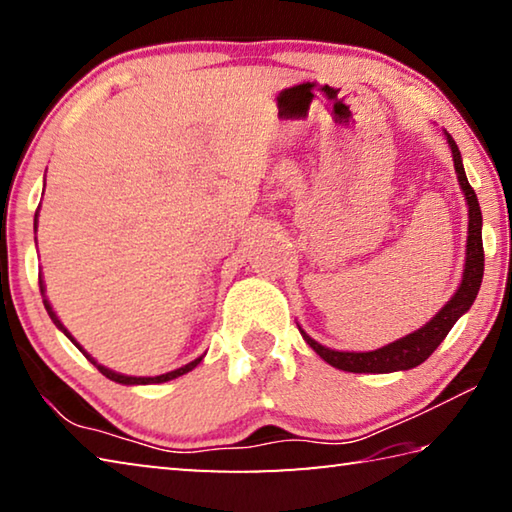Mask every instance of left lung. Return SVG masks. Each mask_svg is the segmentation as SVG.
<instances>
[{"mask_svg": "<svg viewBox=\"0 0 512 512\" xmlns=\"http://www.w3.org/2000/svg\"><path fill=\"white\" fill-rule=\"evenodd\" d=\"M447 135V142L452 146L454 153V167L458 173V183H461L463 194L467 198V207H470V225H467V257H465V273L463 282L454 298L447 302V305L433 316L427 325L418 332H413L404 339L395 341L391 345H384V348L372 350V352H336L329 350L325 345L316 343L311 336H307L300 329L302 339L309 343V348H314L320 359H325L329 366L345 370V372H397V370H409L420 366L422 361H427L433 350L438 348L440 343L445 341L449 329L461 318L467 309L472 307V302L479 293L481 280H483V239H481V207L479 198H476L472 185L467 183L461 151L454 142V137Z\"/></svg>", "mask_w": 512, "mask_h": 512, "instance_id": "obj_1", "label": "left lung"}]
</instances>
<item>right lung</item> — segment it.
I'll list each match as a JSON object with an SVG mask.
<instances>
[{
	"instance_id": "obj_1",
	"label": "right lung",
	"mask_w": 512,
	"mask_h": 512,
	"mask_svg": "<svg viewBox=\"0 0 512 512\" xmlns=\"http://www.w3.org/2000/svg\"><path fill=\"white\" fill-rule=\"evenodd\" d=\"M36 219H38V212H36ZM40 291H45L42 289V280H40ZM45 309H47V314H49V318L54 320V325L60 329V332H65V336L69 341H72L76 348H79L85 357L90 359V363H94V366H97V370L101 372V375H106L108 379H112V381H117V384H162V381H169V379H176V377H180V375H185V372H189L192 368H196L198 363H201V359L203 357H198V359H194L192 363H187V366H183V368H178V370H171V372H167V375H158V377H126V375H119V372H112V370H108V368H103V366H99L97 361H94L88 352H85L79 343H76L72 336H69V332L67 329L63 327V323H60V320L56 318V314H54V309H51V305L47 302V298H45Z\"/></svg>"
}]
</instances>
